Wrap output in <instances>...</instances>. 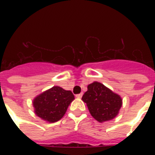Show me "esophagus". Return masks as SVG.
Returning a JSON list of instances; mask_svg holds the SVG:
<instances>
[{"label": "esophagus", "mask_w": 155, "mask_h": 155, "mask_svg": "<svg viewBox=\"0 0 155 155\" xmlns=\"http://www.w3.org/2000/svg\"><path fill=\"white\" fill-rule=\"evenodd\" d=\"M83 96V93H80V94H77V95H75V97H77V98H81Z\"/></svg>", "instance_id": "34e87169"}]
</instances>
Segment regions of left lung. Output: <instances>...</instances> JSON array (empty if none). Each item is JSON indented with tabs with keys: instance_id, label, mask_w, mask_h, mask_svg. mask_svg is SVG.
<instances>
[{
	"instance_id": "8db88e82",
	"label": "left lung",
	"mask_w": 155,
	"mask_h": 155,
	"mask_svg": "<svg viewBox=\"0 0 155 155\" xmlns=\"http://www.w3.org/2000/svg\"><path fill=\"white\" fill-rule=\"evenodd\" d=\"M82 100L87 104L91 115L100 122L113 119L122 104L119 95L99 82H93L87 86Z\"/></svg>"
}]
</instances>
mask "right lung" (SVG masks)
Wrapping results in <instances>:
<instances>
[{
	"mask_svg": "<svg viewBox=\"0 0 155 155\" xmlns=\"http://www.w3.org/2000/svg\"><path fill=\"white\" fill-rule=\"evenodd\" d=\"M74 98L71 91L54 86L38 96L33 104L38 117L49 122H55L63 117Z\"/></svg>",
	"mask_w": 155,
	"mask_h": 155,
	"instance_id": "right-lung-1",
	"label": "right lung"
}]
</instances>
